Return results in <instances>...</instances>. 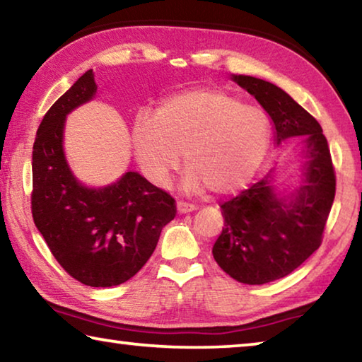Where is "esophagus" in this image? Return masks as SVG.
I'll return each instance as SVG.
<instances>
[{
    "mask_svg": "<svg viewBox=\"0 0 362 362\" xmlns=\"http://www.w3.org/2000/svg\"><path fill=\"white\" fill-rule=\"evenodd\" d=\"M193 211H196V207L193 204L183 203V201H179V203H177V212L179 214H189Z\"/></svg>",
    "mask_w": 362,
    "mask_h": 362,
    "instance_id": "1",
    "label": "esophagus"
}]
</instances>
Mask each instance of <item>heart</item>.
<instances>
[{"instance_id": "heart-1", "label": "heart", "mask_w": 362, "mask_h": 362, "mask_svg": "<svg viewBox=\"0 0 362 362\" xmlns=\"http://www.w3.org/2000/svg\"><path fill=\"white\" fill-rule=\"evenodd\" d=\"M131 142L151 183L168 185L183 155L188 169L183 188L222 198L246 187L262 166L272 142V121L265 110L243 105L228 90L192 88L164 97L155 115L137 112Z\"/></svg>"}]
</instances>
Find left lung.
I'll return each mask as SVG.
<instances>
[{
  "mask_svg": "<svg viewBox=\"0 0 362 362\" xmlns=\"http://www.w3.org/2000/svg\"><path fill=\"white\" fill-rule=\"evenodd\" d=\"M233 79L272 116L278 144L298 136L305 142L306 179L296 199L283 203L263 177L220 206L225 222L214 259L243 284H267L287 276L321 246L335 198V169L320 122L289 94L254 76Z\"/></svg>",
  "mask_w": 362,
  "mask_h": 362,
  "instance_id": "1",
  "label": "left lung"
}]
</instances>
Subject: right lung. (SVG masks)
Returning <instances> with one entry per match:
<instances>
[{
  "label": "right lung",
  "mask_w": 362,
  "mask_h": 362,
  "mask_svg": "<svg viewBox=\"0 0 362 362\" xmlns=\"http://www.w3.org/2000/svg\"><path fill=\"white\" fill-rule=\"evenodd\" d=\"M95 90L94 73L88 70L42 118L33 144L32 216L71 278L90 287H112L145 265L177 207L173 196L139 173H126L99 189L73 177L62 148L64 121Z\"/></svg>",
  "instance_id": "right-lung-1"
}]
</instances>
